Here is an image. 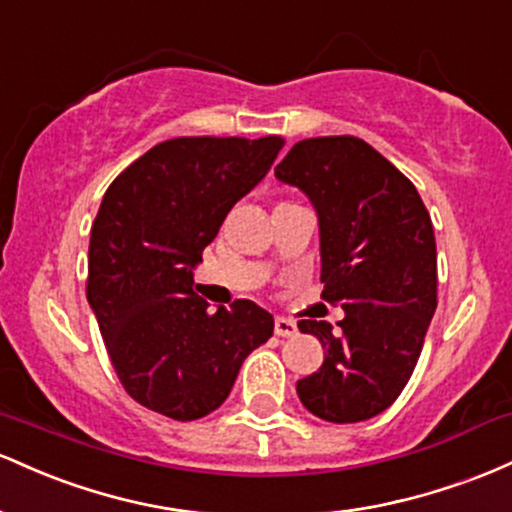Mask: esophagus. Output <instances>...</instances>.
<instances>
[{
	"instance_id": "obj_1",
	"label": "esophagus",
	"mask_w": 512,
	"mask_h": 512,
	"mask_svg": "<svg viewBox=\"0 0 512 512\" xmlns=\"http://www.w3.org/2000/svg\"><path fill=\"white\" fill-rule=\"evenodd\" d=\"M275 336H283V338L297 336V324L292 319L278 317V319H275Z\"/></svg>"
}]
</instances>
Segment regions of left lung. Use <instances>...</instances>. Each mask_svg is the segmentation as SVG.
<instances>
[{"label": "left lung", "mask_w": 512, "mask_h": 512, "mask_svg": "<svg viewBox=\"0 0 512 512\" xmlns=\"http://www.w3.org/2000/svg\"><path fill=\"white\" fill-rule=\"evenodd\" d=\"M275 176L312 200L321 297L346 312L338 333L329 321H297L324 348L297 394L329 423L367 421L406 387L438 307L433 222L416 186L360 137L297 142Z\"/></svg>", "instance_id": "1"}]
</instances>
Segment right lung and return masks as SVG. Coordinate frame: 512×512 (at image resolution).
Instances as JSON below:
<instances>
[{
    "mask_svg": "<svg viewBox=\"0 0 512 512\" xmlns=\"http://www.w3.org/2000/svg\"><path fill=\"white\" fill-rule=\"evenodd\" d=\"M278 135L174 137L108 186L91 225L86 300L137 404L174 421L220 409L273 317L251 300L210 312L193 268L283 149Z\"/></svg>",
    "mask_w": 512,
    "mask_h": 512,
    "instance_id": "obj_1",
    "label": "right lung"
}]
</instances>
